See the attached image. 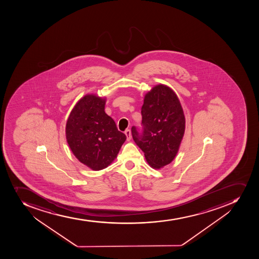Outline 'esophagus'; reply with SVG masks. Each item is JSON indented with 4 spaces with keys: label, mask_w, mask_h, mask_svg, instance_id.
I'll return each instance as SVG.
<instances>
[{
    "label": "esophagus",
    "mask_w": 259,
    "mask_h": 259,
    "mask_svg": "<svg viewBox=\"0 0 259 259\" xmlns=\"http://www.w3.org/2000/svg\"><path fill=\"white\" fill-rule=\"evenodd\" d=\"M125 134H126V139H127V141L130 140L131 138H132V133H131V130L127 129V130L125 131Z\"/></svg>",
    "instance_id": "1"
}]
</instances>
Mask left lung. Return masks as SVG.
<instances>
[{"label": "left lung", "mask_w": 259, "mask_h": 259, "mask_svg": "<svg viewBox=\"0 0 259 259\" xmlns=\"http://www.w3.org/2000/svg\"><path fill=\"white\" fill-rule=\"evenodd\" d=\"M143 131L132 127L133 140L144 152L147 163L160 169L178 154L185 133V116L178 96L163 84L155 85L145 95L142 107Z\"/></svg>", "instance_id": "obj_1"}]
</instances>
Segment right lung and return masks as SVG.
<instances>
[{
  "mask_svg": "<svg viewBox=\"0 0 259 259\" xmlns=\"http://www.w3.org/2000/svg\"><path fill=\"white\" fill-rule=\"evenodd\" d=\"M106 98L87 94L76 102L66 124L74 156L93 171L106 168L117 157L126 137L105 112Z\"/></svg>",
  "mask_w": 259,
  "mask_h": 259,
  "instance_id": "add662e5",
  "label": "right lung"
}]
</instances>
